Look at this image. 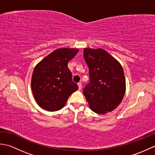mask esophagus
<instances>
[{
	"mask_svg": "<svg viewBox=\"0 0 155 155\" xmlns=\"http://www.w3.org/2000/svg\"><path fill=\"white\" fill-rule=\"evenodd\" d=\"M78 89L81 90L82 89V87H83V86H82V84L81 83H78Z\"/></svg>",
	"mask_w": 155,
	"mask_h": 155,
	"instance_id": "obj_1",
	"label": "esophagus"
}]
</instances>
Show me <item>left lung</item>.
Returning <instances> with one entry per match:
<instances>
[{
  "label": "left lung",
  "mask_w": 155,
  "mask_h": 155,
  "mask_svg": "<svg viewBox=\"0 0 155 155\" xmlns=\"http://www.w3.org/2000/svg\"><path fill=\"white\" fill-rule=\"evenodd\" d=\"M83 56L90 77L83 94L89 107L100 114L113 111L120 104L126 91L123 67L103 48H84Z\"/></svg>",
  "instance_id": "obj_1"
}]
</instances>
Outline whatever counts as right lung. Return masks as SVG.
I'll list each match as a JSON object with an SVG mask.
<instances>
[{
  "instance_id": "right-lung-1",
  "label": "right lung",
  "mask_w": 155,
  "mask_h": 155,
  "mask_svg": "<svg viewBox=\"0 0 155 155\" xmlns=\"http://www.w3.org/2000/svg\"><path fill=\"white\" fill-rule=\"evenodd\" d=\"M78 52V48H57L36 65L31 88L39 107L51 112L60 110L70 95L78 90L68 68V62Z\"/></svg>"
}]
</instances>
